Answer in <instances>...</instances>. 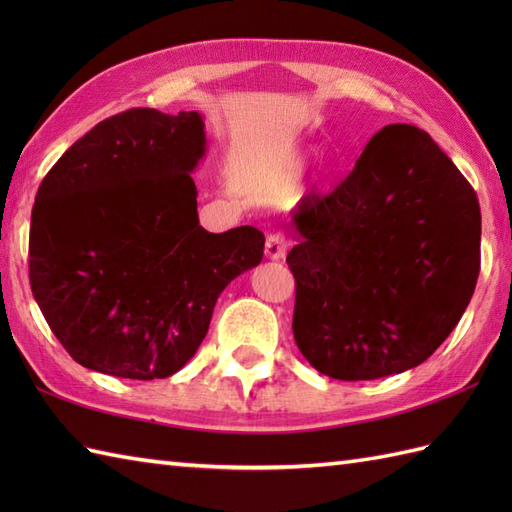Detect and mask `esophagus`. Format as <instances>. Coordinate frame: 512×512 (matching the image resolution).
Listing matches in <instances>:
<instances>
[{"mask_svg":"<svg viewBox=\"0 0 512 512\" xmlns=\"http://www.w3.org/2000/svg\"><path fill=\"white\" fill-rule=\"evenodd\" d=\"M288 237L284 233H270L266 237V257L268 259H281L288 253Z\"/></svg>","mask_w":512,"mask_h":512,"instance_id":"34e87169","label":"esophagus"}]
</instances>
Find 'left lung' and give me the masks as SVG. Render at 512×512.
<instances>
[{
	"label": "left lung",
	"instance_id": "left-lung-1",
	"mask_svg": "<svg viewBox=\"0 0 512 512\" xmlns=\"http://www.w3.org/2000/svg\"><path fill=\"white\" fill-rule=\"evenodd\" d=\"M292 228V332L330 378L374 380L427 361L480 275L477 195L413 125L380 129L339 187L299 202Z\"/></svg>",
	"mask_w": 512,
	"mask_h": 512
}]
</instances>
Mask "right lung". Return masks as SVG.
<instances>
[{"mask_svg":"<svg viewBox=\"0 0 512 512\" xmlns=\"http://www.w3.org/2000/svg\"><path fill=\"white\" fill-rule=\"evenodd\" d=\"M198 112L107 118L65 151L37 191L30 288L76 363L154 380L187 365L231 281L264 257V233L204 231L191 171Z\"/></svg>","mask_w":512,"mask_h":512,"instance_id":"add662e5","label":"right lung"}]
</instances>
